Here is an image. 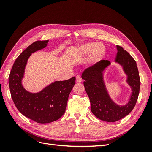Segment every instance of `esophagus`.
I'll use <instances>...</instances> for the list:
<instances>
[{
    "mask_svg": "<svg viewBox=\"0 0 152 152\" xmlns=\"http://www.w3.org/2000/svg\"><path fill=\"white\" fill-rule=\"evenodd\" d=\"M76 80L77 82H80L82 81V79L80 75H77L76 76Z\"/></svg>",
    "mask_w": 152,
    "mask_h": 152,
    "instance_id": "esophagus-1",
    "label": "esophagus"
}]
</instances>
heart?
Returning <instances> with one entry per match:
<instances>
[{"label":"heart","instance_id":"obj_1","mask_svg":"<svg viewBox=\"0 0 152 152\" xmlns=\"http://www.w3.org/2000/svg\"><path fill=\"white\" fill-rule=\"evenodd\" d=\"M78 54L79 55H87L91 53L89 57L92 62H97L102 59L105 54V48L99 43L87 42L81 45L78 48Z\"/></svg>","mask_w":152,"mask_h":152}]
</instances>
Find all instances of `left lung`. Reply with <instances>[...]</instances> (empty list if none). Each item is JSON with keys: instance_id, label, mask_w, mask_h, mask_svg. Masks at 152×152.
Wrapping results in <instances>:
<instances>
[{"instance_id": "1", "label": "left lung", "mask_w": 152, "mask_h": 152, "mask_svg": "<svg viewBox=\"0 0 152 152\" xmlns=\"http://www.w3.org/2000/svg\"><path fill=\"white\" fill-rule=\"evenodd\" d=\"M117 53L115 63L120 65L126 75V83L131 93L126 104H119L110 96L104 80V74L111 65L108 60H101L83 72L85 90L89 96L91 110L100 120L113 122L127 116L134 108L140 93V79L136 62L126 50L116 45Z\"/></svg>"}]
</instances>
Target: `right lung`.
<instances>
[{
	"instance_id": "obj_1",
	"label": "right lung",
	"mask_w": 152,
	"mask_h": 152,
	"mask_svg": "<svg viewBox=\"0 0 152 152\" xmlns=\"http://www.w3.org/2000/svg\"><path fill=\"white\" fill-rule=\"evenodd\" d=\"M49 40L31 44L18 57L9 77V85L13 102L24 116L37 123L56 121L65 113L68 96L75 84V77L54 81L37 93L27 91L23 86L25 68L32 53L46 48Z\"/></svg>"
}]
</instances>
